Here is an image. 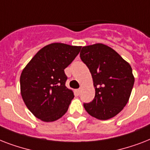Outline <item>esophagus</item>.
Here are the masks:
<instances>
[{"instance_id":"1","label":"esophagus","mask_w":150,"mask_h":150,"mask_svg":"<svg viewBox=\"0 0 150 150\" xmlns=\"http://www.w3.org/2000/svg\"><path fill=\"white\" fill-rule=\"evenodd\" d=\"M76 93H77L78 95H79L80 93H81V89H76Z\"/></svg>"}]
</instances>
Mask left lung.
<instances>
[{"mask_svg": "<svg viewBox=\"0 0 150 150\" xmlns=\"http://www.w3.org/2000/svg\"><path fill=\"white\" fill-rule=\"evenodd\" d=\"M80 57L91 73L95 97L85 110L99 120L114 117L127 104L135 78L132 67L114 49L103 43L82 48Z\"/></svg>", "mask_w": 150, "mask_h": 150, "instance_id": "obj_1", "label": "left lung"}]
</instances>
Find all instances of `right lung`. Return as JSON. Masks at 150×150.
<instances>
[{"instance_id":"right-lung-1","label":"right lung","mask_w":150,"mask_h":150,"mask_svg":"<svg viewBox=\"0 0 150 150\" xmlns=\"http://www.w3.org/2000/svg\"><path fill=\"white\" fill-rule=\"evenodd\" d=\"M82 47L50 43L39 50L22 70L21 95L27 108L41 121L61 118L68 109L74 93L65 86L64 69Z\"/></svg>"}]
</instances>
